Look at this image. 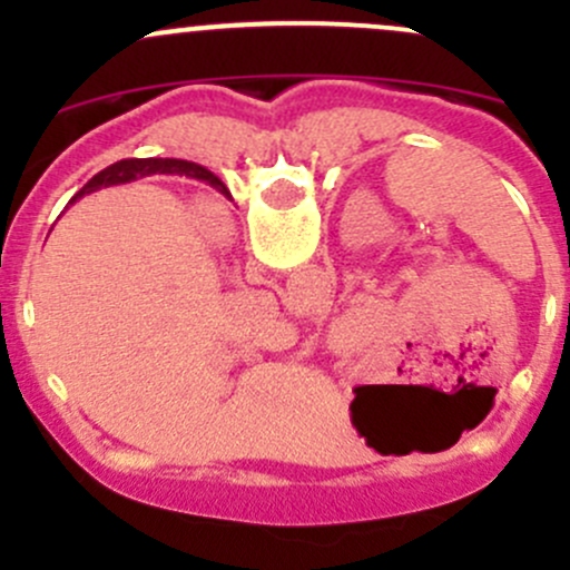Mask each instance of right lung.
<instances>
[{
    "mask_svg": "<svg viewBox=\"0 0 570 570\" xmlns=\"http://www.w3.org/2000/svg\"><path fill=\"white\" fill-rule=\"evenodd\" d=\"M170 174H195V178H204L206 184H212L215 189L226 193V184L220 181L215 174L209 170L198 168L195 163H184V159H159V157H146V159H120V163L109 165V168L101 170L73 195V200L82 198V195L96 193L101 187H112V184H129L137 181V178H146V176H170Z\"/></svg>",
    "mask_w": 570,
    "mask_h": 570,
    "instance_id": "add662e5",
    "label": "right lung"
}]
</instances>
